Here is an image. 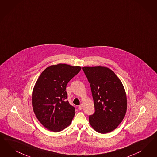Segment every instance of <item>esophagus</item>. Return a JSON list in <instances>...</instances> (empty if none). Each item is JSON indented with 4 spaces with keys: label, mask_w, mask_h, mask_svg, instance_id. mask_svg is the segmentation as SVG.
Instances as JSON below:
<instances>
[{
    "label": "esophagus",
    "mask_w": 157,
    "mask_h": 157,
    "mask_svg": "<svg viewBox=\"0 0 157 157\" xmlns=\"http://www.w3.org/2000/svg\"><path fill=\"white\" fill-rule=\"evenodd\" d=\"M82 105H79V106H78V109L81 110H82Z\"/></svg>",
    "instance_id": "1"
}]
</instances>
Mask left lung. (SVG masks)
<instances>
[{
    "label": "left lung",
    "instance_id": "left-lung-1",
    "mask_svg": "<svg viewBox=\"0 0 157 157\" xmlns=\"http://www.w3.org/2000/svg\"><path fill=\"white\" fill-rule=\"evenodd\" d=\"M82 70L90 83L95 106V113L89 116L90 124L99 133L113 131L127 111V96L121 81L106 67L85 66Z\"/></svg>",
    "mask_w": 157,
    "mask_h": 157
}]
</instances>
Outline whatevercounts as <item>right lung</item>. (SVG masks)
<instances>
[{
    "instance_id": "right-lung-1",
    "label": "right lung",
    "mask_w": 157,
    "mask_h": 157,
    "mask_svg": "<svg viewBox=\"0 0 157 157\" xmlns=\"http://www.w3.org/2000/svg\"><path fill=\"white\" fill-rule=\"evenodd\" d=\"M81 69L61 63L49 66L36 82L32 93L33 109L38 120L51 131H61L71 122L75 107L67 100L66 85Z\"/></svg>"
}]
</instances>
